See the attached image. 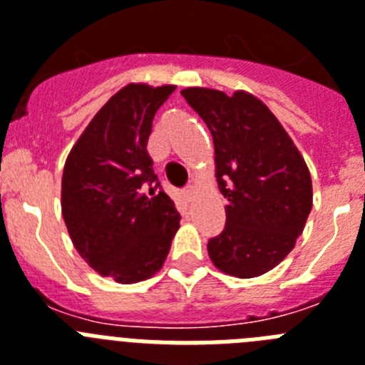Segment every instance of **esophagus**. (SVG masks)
<instances>
[{
	"label": "esophagus",
	"instance_id": "esophagus-1",
	"mask_svg": "<svg viewBox=\"0 0 365 365\" xmlns=\"http://www.w3.org/2000/svg\"><path fill=\"white\" fill-rule=\"evenodd\" d=\"M193 197H195V188H193V186H186V188L182 190V199H185L186 202H192Z\"/></svg>",
	"mask_w": 365,
	"mask_h": 365
}]
</instances>
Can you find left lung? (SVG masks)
<instances>
[{"instance_id":"1","label":"left lung","mask_w":365,"mask_h":365,"mask_svg":"<svg viewBox=\"0 0 365 365\" xmlns=\"http://www.w3.org/2000/svg\"><path fill=\"white\" fill-rule=\"evenodd\" d=\"M180 95L214 138L215 177L227 225L208 241L214 265L256 278L287 257L312 208L309 168L278 118L245 91L188 87Z\"/></svg>"}]
</instances>
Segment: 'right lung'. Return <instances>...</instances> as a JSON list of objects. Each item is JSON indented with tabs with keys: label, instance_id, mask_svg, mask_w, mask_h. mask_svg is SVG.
I'll use <instances>...</instances> for the list:
<instances>
[{
	"label": "right lung",
	"instance_id": "obj_1",
	"mask_svg": "<svg viewBox=\"0 0 365 365\" xmlns=\"http://www.w3.org/2000/svg\"><path fill=\"white\" fill-rule=\"evenodd\" d=\"M173 86L130 83L106 102L66 160L62 214L87 265L118 283L163 267L179 212L153 173L148 137Z\"/></svg>",
	"mask_w": 365,
	"mask_h": 365
}]
</instances>
